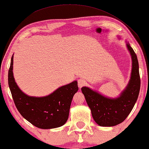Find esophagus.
<instances>
[{
  "mask_svg": "<svg viewBox=\"0 0 149 149\" xmlns=\"http://www.w3.org/2000/svg\"><path fill=\"white\" fill-rule=\"evenodd\" d=\"M86 84V81L83 79H78V81H77V84H78V86L79 88H81L84 86H85Z\"/></svg>",
  "mask_w": 149,
  "mask_h": 149,
  "instance_id": "esophagus-1",
  "label": "esophagus"
}]
</instances>
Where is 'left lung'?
<instances>
[{
	"instance_id": "1",
	"label": "left lung",
	"mask_w": 149,
	"mask_h": 149,
	"mask_svg": "<svg viewBox=\"0 0 149 149\" xmlns=\"http://www.w3.org/2000/svg\"><path fill=\"white\" fill-rule=\"evenodd\" d=\"M118 38L121 39L119 36ZM125 42L132 62V72L128 84L119 96L109 98L88 87L81 88L94 120L100 126L111 127L123 122L130 113L139 95L140 78L137 56L129 42Z\"/></svg>"
}]
</instances>
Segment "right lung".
Returning <instances> with one entry per match:
<instances>
[{"instance_id":"1","label":"right lung","mask_w":149,"mask_h":149,"mask_svg":"<svg viewBox=\"0 0 149 149\" xmlns=\"http://www.w3.org/2000/svg\"><path fill=\"white\" fill-rule=\"evenodd\" d=\"M13 65V55L8 74V83L15 104L20 114L38 128L53 129L63 125L68 121L72 98L78 91L77 81L61 86L47 96H28L15 82Z\"/></svg>"}]
</instances>
